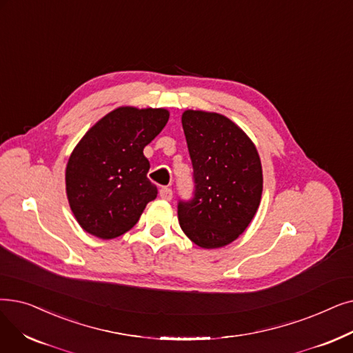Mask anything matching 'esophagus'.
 <instances>
[{"label": "esophagus", "mask_w": 353, "mask_h": 353, "mask_svg": "<svg viewBox=\"0 0 353 353\" xmlns=\"http://www.w3.org/2000/svg\"><path fill=\"white\" fill-rule=\"evenodd\" d=\"M160 197L163 199V201H172L173 190L170 188H161L160 189Z\"/></svg>", "instance_id": "1"}]
</instances>
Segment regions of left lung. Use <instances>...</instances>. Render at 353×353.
I'll return each mask as SVG.
<instances>
[{
  "label": "left lung",
  "mask_w": 353,
  "mask_h": 353,
  "mask_svg": "<svg viewBox=\"0 0 353 353\" xmlns=\"http://www.w3.org/2000/svg\"><path fill=\"white\" fill-rule=\"evenodd\" d=\"M181 125L193 163L196 193L179 203V223L197 247L214 250L239 238L263 196V165L255 144L228 117L186 110Z\"/></svg>",
  "instance_id": "left-lung-1"
}]
</instances>
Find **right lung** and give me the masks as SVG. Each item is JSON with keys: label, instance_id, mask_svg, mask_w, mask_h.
<instances>
[{"label": "right lung", "instance_id": "1", "mask_svg": "<svg viewBox=\"0 0 353 353\" xmlns=\"http://www.w3.org/2000/svg\"><path fill=\"white\" fill-rule=\"evenodd\" d=\"M165 108L119 106L92 125L66 164V196L85 232L114 239L139 222L157 197L144 147L165 127Z\"/></svg>", "mask_w": 353, "mask_h": 353}]
</instances>
